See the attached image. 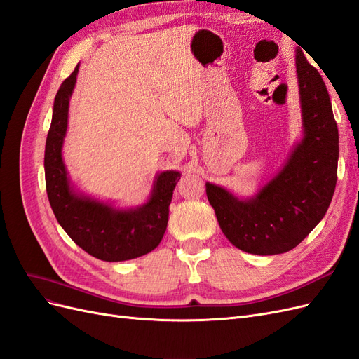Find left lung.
Segmentation results:
<instances>
[{
    "instance_id": "1",
    "label": "left lung",
    "mask_w": 359,
    "mask_h": 359,
    "mask_svg": "<svg viewBox=\"0 0 359 359\" xmlns=\"http://www.w3.org/2000/svg\"><path fill=\"white\" fill-rule=\"evenodd\" d=\"M302 137L274 178L238 198L206 182L220 229L243 252L269 256L295 248L327 214L337 182L339 128L319 72L297 49Z\"/></svg>"
}]
</instances>
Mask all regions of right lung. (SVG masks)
<instances>
[{
  "mask_svg": "<svg viewBox=\"0 0 359 359\" xmlns=\"http://www.w3.org/2000/svg\"><path fill=\"white\" fill-rule=\"evenodd\" d=\"M78 72L79 64L61 83L53 102L45 148L49 203L62 229L88 255L106 262L136 259L153 252L165 235L169 205L181 173L178 170L157 173L148 201L135 208H116L111 202L95 199L76 189L64 165L62 145Z\"/></svg>",
  "mask_w": 359,
  "mask_h": 359,
  "instance_id": "obj_1",
  "label": "right lung"
}]
</instances>
